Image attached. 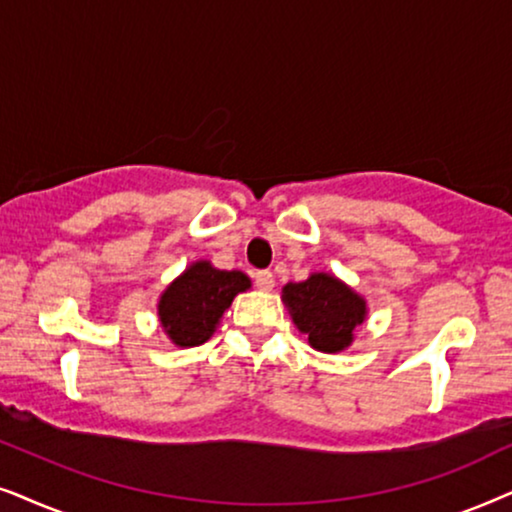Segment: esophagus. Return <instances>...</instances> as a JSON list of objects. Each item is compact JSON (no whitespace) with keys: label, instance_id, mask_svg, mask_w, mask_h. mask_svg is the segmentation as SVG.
<instances>
[{"label":"esophagus","instance_id":"1","mask_svg":"<svg viewBox=\"0 0 512 512\" xmlns=\"http://www.w3.org/2000/svg\"><path fill=\"white\" fill-rule=\"evenodd\" d=\"M255 285L260 290H274V285H276V278H274V274H271V271H257L255 274Z\"/></svg>","mask_w":512,"mask_h":512}]
</instances>
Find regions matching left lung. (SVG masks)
Listing matches in <instances>:
<instances>
[{"label":"left lung","mask_w":512,"mask_h":512,"mask_svg":"<svg viewBox=\"0 0 512 512\" xmlns=\"http://www.w3.org/2000/svg\"><path fill=\"white\" fill-rule=\"evenodd\" d=\"M283 304L309 346L320 353H342L367 320V302L335 274L316 271L302 283L283 285Z\"/></svg>","instance_id":"left-lung-1"}]
</instances>
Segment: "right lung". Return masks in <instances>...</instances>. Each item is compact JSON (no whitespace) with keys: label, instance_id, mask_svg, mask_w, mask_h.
Here are the masks:
<instances>
[{"label":"right lung","instance_id":"obj_1","mask_svg":"<svg viewBox=\"0 0 512 512\" xmlns=\"http://www.w3.org/2000/svg\"><path fill=\"white\" fill-rule=\"evenodd\" d=\"M245 290H250V278L243 271H224L208 260H196L161 292L156 304L161 330L182 349L206 344L234 297Z\"/></svg>","mask_w":512,"mask_h":512}]
</instances>
